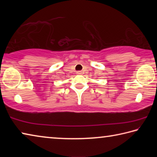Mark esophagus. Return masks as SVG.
<instances>
[{
	"instance_id": "1",
	"label": "esophagus",
	"mask_w": 157,
	"mask_h": 157,
	"mask_svg": "<svg viewBox=\"0 0 157 157\" xmlns=\"http://www.w3.org/2000/svg\"><path fill=\"white\" fill-rule=\"evenodd\" d=\"M76 74H78V75H81V74H82L83 73H82V71H78L76 72Z\"/></svg>"
}]
</instances>
